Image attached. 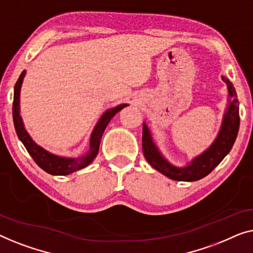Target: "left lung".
I'll return each mask as SVG.
<instances>
[{
  "instance_id": "obj_1",
  "label": "left lung",
  "mask_w": 253,
  "mask_h": 253,
  "mask_svg": "<svg viewBox=\"0 0 253 253\" xmlns=\"http://www.w3.org/2000/svg\"><path fill=\"white\" fill-rule=\"evenodd\" d=\"M222 80L227 84L228 94L230 97H233V101H230L228 108H227L221 128H220L218 136L211 144V147L203 152L202 155L194 158L187 166L176 167L167 162L152 141L149 128L145 124H143L142 150H143L144 157L154 169L159 170L169 179L175 181L201 180L211 173L232 150L234 142L236 140L238 128H240L238 101L233 84L225 77H222Z\"/></svg>"
}]
</instances>
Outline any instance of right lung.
I'll return each instance as SVG.
<instances>
[{
	"mask_svg": "<svg viewBox=\"0 0 253 253\" xmlns=\"http://www.w3.org/2000/svg\"><path fill=\"white\" fill-rule=\"evenodd\" d=\"M25 77V71L20 74L19 79L17 80L15 84V94H13V104H12V117H13V124H15V129L18 135L19 140L23 142V144L26 148L28 154L31 157L34 159V162L41 167L42 169L52 175H67L76 170H79L84 167L89 165V164L94 161V158L98 154L99 143H101L102 135L104 133L106 126L110 123L116 113H118L120 110H123L127 104H120L116 108L110 109L106 111L104 115L101 117L98 120L97 125L95 126L94 130H92L90 136V144L89 149H88L87 154L81 156L78 158H65V157H58V156L52 155L50 152L45 151L44 149L35 143L32 140L30 135L25 129L23 119L20 117L19 111V96H20V87L23 84V79Z\"/></svg>",
	"mask_w": 253,
	"mask_h": 253,
	"instance_id": "1",
	"label": "right lung"
}]
</instances>
